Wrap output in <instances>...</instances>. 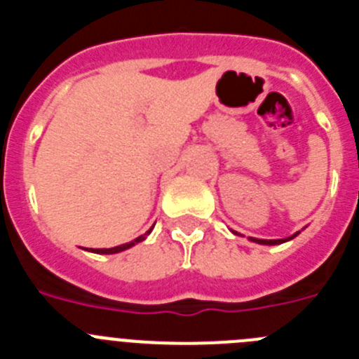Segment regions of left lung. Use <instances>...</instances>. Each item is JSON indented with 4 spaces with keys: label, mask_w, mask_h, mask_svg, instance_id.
Here are the masks:
<instances>
[{
    "label": "left lung",
    "mask_w": 359,
    "mask_h": 359,
    "mask_svg": "<svg viewBox=\"0 0 359 359\" xmlns=\"http://www.w3.org/2000/svg\"><path fill=\"white\" fill-rule=\"evenodd\" d=\"M231 233H236V236H239V233H237V231H233V230H231ZM298 233H300V231H294L293 236L286 237V239H257V237H248V239L252 241V243H257V244H266V246H275V244H282V243H287V241L294 239V237H297Z\"/></svg>",
    "instance_id": "obj_1"
}]
</instances>
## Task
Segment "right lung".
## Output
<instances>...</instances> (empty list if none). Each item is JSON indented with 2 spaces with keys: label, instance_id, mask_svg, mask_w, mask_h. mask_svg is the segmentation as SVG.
<instances>
[{
  "label": "right lung",
  "instance_id": "right-lung-1",
  "mask_svg": "<svg viewBox=\"0 0 359 359\" xmlns=\"http://www.w3.org/2000/svg\"><path fill=\"white\" fill-rule=\"evenodd\" d=\"M151 231H152V226L149 228L147 231H145L144 236H138V237H136V239L129 241V243H126V244H120V246H113V248H90V250H88V252H91V253H100V255H111V253L126 252V250L133 248L135 244H138V243H142V241L147 239V236H149V233H151Z\"/></svg>",
  "mask_w": 359,
  "mask_h": 359
}]
</instances>
